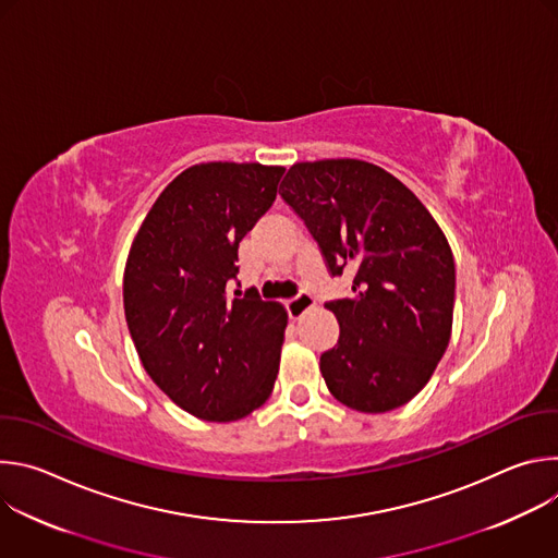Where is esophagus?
Here are the masks:
<instances>
[{
  "label": "esophagus",
  "mask_w": 558,
  "mask_h": 558,
  "mask_svg": "<svg viewBox=\"0 0 558 558\" xmlns=\"http://www.w3.org/2000/svg\"><path fill=\"white\" fill-rule=\"evenodd\" d=\"M313 306H315V298L306 291H300L293 300L287 302V313H289L291 320H298V317H302Z\"/></svg>",
  "instance_id": "34e87169"
}]
</instances>
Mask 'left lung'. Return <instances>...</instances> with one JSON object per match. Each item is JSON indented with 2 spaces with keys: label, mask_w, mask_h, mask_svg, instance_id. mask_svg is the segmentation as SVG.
<instances>
[{
  "label": "left lung",
  "mask_w": 558,
  "mask_h": 558,
  "mask_svg": "<svg viewBox=\"0 0 558 558\" xmlns=\"http://www.w3.org/2000/svg\"><path fill=\"white\" fill-rule=\"evenodd\" d=\"M280 196L329 274L353 276V293L325 304L340 325L320 357L329 390L360 413L404 407L450 340L454 260L444 231L402 181L357 158L295 163Z\"/></svg>",
  "instance_id": "1"
}]
</instances>
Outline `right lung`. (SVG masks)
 Returning a JSON list of instances; mask_svg holds the SVG:
<instances>
[{
    "label": "right lung",
    "instance_id": "1",
    "mask_svg": "<svg viewBox=\"0 0 558 558\" xmlns=\"http://www.w3.org/2000/svg\"><path fill=\"white\" fill-rule=\"evenodd\" d=\"M284 168L201 163L147 211L123 276L125 320L143 368L174 404L235 422L267 402L287 311L258 293L229 300L238 245L274 205Z\"/></svg>",
    "mask_w": 558,
    "mask_h": 558
}]
</instances>
